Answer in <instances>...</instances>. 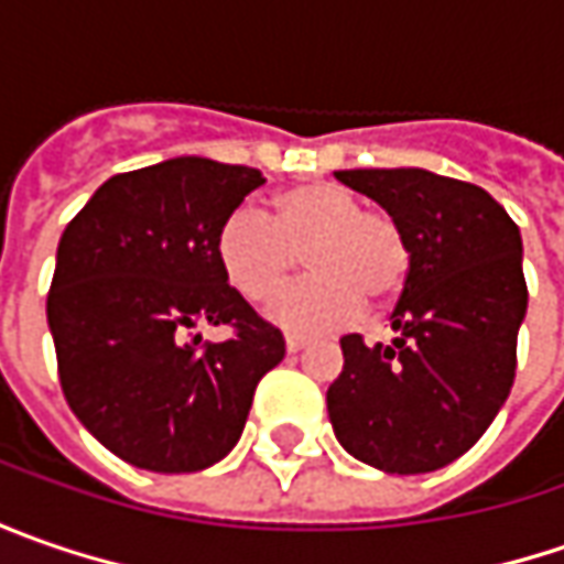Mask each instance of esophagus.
I'll return each instance as SVG.
<instances>
[{"mask_svg": "<svg viewBox=\"0 0 564 564\" xmlns=\"http://www.w3.org/2000/svg\"><path fill=\"white\" fill-rule=\"evenodd\" d=\"M307 345H311V338L307 336H297V333H289V336H285V348H289V351H301V348H307Z\"/></svg>", "mask_w": 564, "mask_h": 564, "instance_id": "esophagus-1", "label": "esophagus"}]
</instances>
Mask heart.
Wrapping results in <instances>:
<instances>
[{
  "instance_id": "obj_1",
  "label": "heart",
  "mask_w": 564,
  "mask_h": 564,
  "mask_svg": "<svg viewBox=\"0 0 564 564\" xmlns=\"http://www.w3.org/2000/svg\"><path fill=\"white\" fill-rule=\"evenodd\" d=\"M307 257L311 279L270 304L285 329H329L360 314L364 301L389 304L411 272V245L382 206L336 182H304L272 200L270 219L238 206L216 235V257L231 289L253 304L270 301Z\"/></svg>"
}]
</instances>
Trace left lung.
Listing matches in <instances>:
<instances>
[{
	"mask_svg": "<svg viewBox=\"0 0 564 564\" xmlns=\"http://www.w3.org/2000/svg\"><path fill=\"white\" fill-rule=\"evenodd\" d=\"M341 185L389 209L411 245L392 345L341 336L326 392L348 455L386 474L462 458L506 404L528 311L521 231L484 187L426 169H345Z\"/></svg>",
	"mask_w": 564,
	"mask_h": 564,
	"instance_id": "8db88e82",
	"label": "left lung"
}]
</instances>
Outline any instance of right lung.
Segmentation results:
<instances>
[{
  "label": "right lung",
  "instance_id": "add662e5",
  "mask_svg": "<svg viewBox=\"0 0 564 564\" xmlns=\"http://www.w3.org/2000/svg\"><path fill=\"white\" fill-rule=\"evenodd\" d=\"M263 175L178 156L112 175L62 231L46 316L68 408L128 465L194 474L241 440L285 338L228 285L216 235ZM197 322L228 325L200 343Z\"/></svg>",
  "mask_w": 564,
  "mask_h": 564
}]
</instances>
